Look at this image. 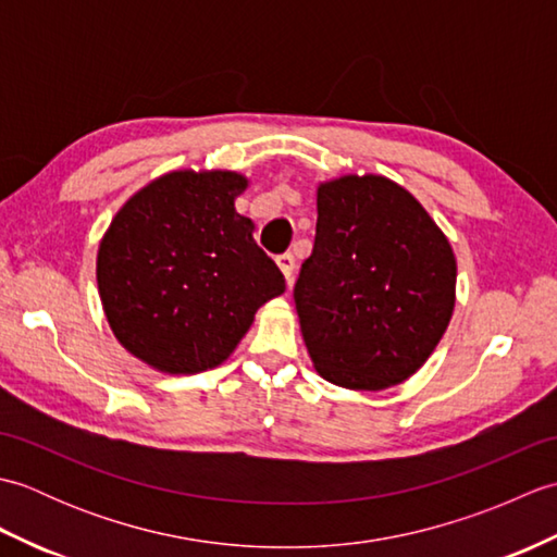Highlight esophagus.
I'll return each mask as SVG.
<instances>
[{
  "label": "esophagus",
  "mask_w": 557,
  "mask_h": 557,
  "mask_svg": "<svg viewBox=\"0 0 557 557\" xmlns=\"http://www.w3.org/2000/svg\"><path fill=\"white\" fill-rule=\"evenodd\" d=\"M277 268L282 270V275H285L287 285L292 287V277H294V268H297V260H294L292 253H282V256H277Z\"/></svg>",
  "instance_id": "esophagus-1"
}]
</instances>
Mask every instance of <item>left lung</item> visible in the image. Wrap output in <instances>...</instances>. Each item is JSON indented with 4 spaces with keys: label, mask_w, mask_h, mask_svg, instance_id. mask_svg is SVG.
<instances>
[{
    "label": "left lung",
    "mask_w": 557,
    "mask_h": 557,
    "mask_svg": "<svg viewBox=\"0 0 557 557\" xmlns=\"http://www.w3.org/2000/svg\"><path fill=\"white\" fill-rule=\"evenodd\" d=\"M315 206L313 253L294 287L313 369L359 393L405 383L429 361L455 311L449 239L383 174L321 182Z\"/></svg>",
    "instance_id": "8db88e82"
}]
</instances>
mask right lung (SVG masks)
Returning <instances> with one entry per match:
<instances>
[{
	"instance_id": "add662e5",
	"label": "right lung",
	"mask_w": 557,
	"mask_h": 557,
	"mask_svg": "<svg viewBox=\"0 0 557 557\" xmlns=\"http://www.w3.org/2000/svg\"><path fill=\"white\" fill-rule=\"evenodd\" d=\"M248 176L174 170L116 210L96 260L102 311L120 345L150 369L194 375L227 361L285 277L234 200Z\"/></svg>"
}]
</instances>
